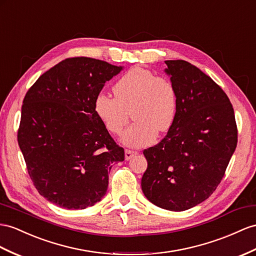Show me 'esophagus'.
Returning a JSON list of instances; mask_svg holds the SVG:
<instances>
[{"label": "esophagus", "instance_id": "obj_1", "mask_svg": "<svg viewBox=\"0 0 256 256\" xmlns=\"http://www.w3.org/2000/svg\"><path fill=\"white\" fill-rule=\"evenodd\" d=\"M136 154H137L136 152H132V150L126 149V161L130 160V159H132L133 156H136Z\"/></svg>", "mask_w": 256, "mask_h": 256}]
</instances>
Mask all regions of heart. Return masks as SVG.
Masks as SVG:
<instances>
[{
    "instance_id": "1",
    "label": "heart",
    "mask_w": 256,
    "mask_h": 256,
    "mask_svg": "<svg viewBox=\"0 0 256 256\" xmlns=\"http://www.w3.org/2000/svg\"><path fill=\"white\" fill-rule=\"evenodd\" d=\"M114 97L98 94L94 111L98 119L112 134L119 135L132 112L135 121L122 135V142L132 148L152 144L156 132L163 133L172 126L178 100L173 83L142 68L128 70L114 88Z\"/></svg>"
}]
</instances>
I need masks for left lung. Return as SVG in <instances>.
<instances>
[{"label": "left lung", "mask_w": 256, "mask_h": 256, "mask_svg": "<svg viewBox=\"0 0 256 256\" xmlns=\"http://www.w3.org/2000/svg\"><path fill=\"white\" fill-rule=\"evenodd\" d=\"M176 90L175 119L158 145L144 152L142 189L154 206L185 211L218 186L237 147L229 98L211 78L185 60H166Z\"/></svg>", "instance_id": "left-lung-1"}]
</instances>
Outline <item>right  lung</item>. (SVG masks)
<instances>
[{
  "mask_svg": "<svg viewBox=\"0 0 256 256\" xmlns=\"http://www.w3.org/2000/svg\"><path fill=\"white\" fill-rule=\"evenodd\" d=\"M121 70L94 58H68L24 96L18 145L38 192L56 206L78 210L100 202L112 164L124 160V149L94 111L104 83Z\"/></svg>",
  "mask_w": 256,
  "mask_h": 256,
  "instance_id": "right-lung-1",
  "label": "right lung"
}]
</instances>
